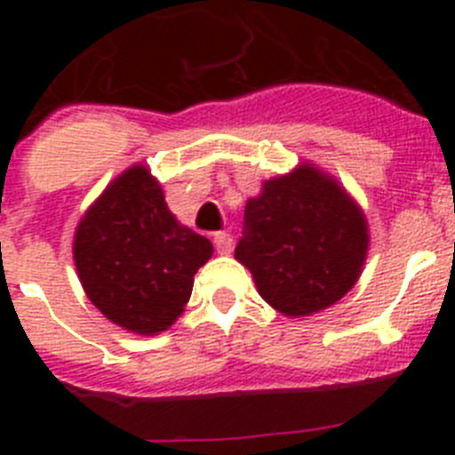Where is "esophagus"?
I'll use <instances>...</instances> for the list:
<instances>
[{"instance_id":"obj_1","label":"esophagus","mask_w":455,"mask_h":455,"mask_svg":"<svg viewBox=\"0 0 455 455\" xmlns=\"http://www.w3.org/2000/svg\"><path fill=\"white\" fill-rule=\"evenodd\" d=\"M214 243H216V251H219L220 255H228V252L232 251V243H235V239H232V235H228V232H216Z\"/></svg>"}]
</instances>
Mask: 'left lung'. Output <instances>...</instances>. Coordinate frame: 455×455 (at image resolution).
Masks as SVG:
<instances>
[{"label":"left lung","instance_id":"1","mask_svg":"<svg viewBox=\"0 0 455 455\" xmlns=\"http://www.w3.org/2000/svg\"><path fill=\"white\" fill-rule=\"evenodd\" d=\"M367 246L360 207L335 180L300 166L264 182L262 196L248 200L235 257L277 312L307 316L355 284Z\"/></svg>","mask_w":455,"mask_h":455}]
</instances>
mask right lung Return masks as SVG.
Here are the masks:
<instances>
[{
	"instance_id": "obj_1",
	"label": "right lung",
	"mask_w": 455,
	"mask_h": 455,
	"mask_svg": "<svg viewBox=\"0 0 455 455\" xmlns=\"http://www.w3.org/2000/svg\"><path fill=\"white\" fill-rule=\"evenodd\" d=\"M212 252L207 236L171 214L146 166L108 184L75 235V264L91 303L139 335L166 331L182 315L193 275Z\"/></svg>"
}]
</instances>
